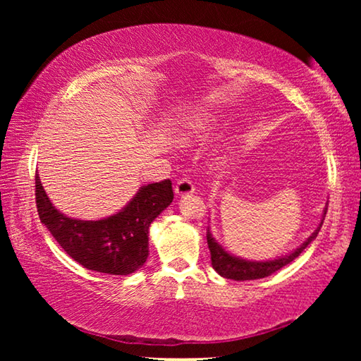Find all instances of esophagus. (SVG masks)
<instances>
[{"label": "esophagus", "instance_id": "1", "mask_svg": "<svg viewBox=\"0 0 361 361\" xmlns=\"http://www.w3.org/2000/svg\"><path fill=\"white\" fill-rule=\"evenodd\" d=\"M194 192V185L191 183V180H180L178 183L175 185V194L180 195V197H183V195H189Z\"/></svg>", "mask_w": 361, "mask_h": 361}]
</instances>
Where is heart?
I'll list each match as a JSON object with an SVG mask.
<instances>
[{"label": "heart", "mask_w": 361, "mask_h": 361, "mask_svg": "<svg viewBox=\"0 0 361 361\" xmlns=\"http://www.w3.org/2000/svg\"><path fill=\"white\" fill-rule=\"evenodd\" d=\"M202 124H204V121H200V119H192V121H189L188 124L185 126V135L186 137H189V135H192V133H195L197 130H200L202 129Z\"/></svg>", "instance_id": "heart-1"}]
</instances>
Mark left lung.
<instances>
[{"mask_svg":"<svg viewBox=\"0 0 361 361\" xmlns=\"http://www.w3.org/2000/svg\"><path fill=\"white\" fill-rule=\"evenodd\" d=\"M326 210H328V202L325 205V209H323L320 224L317 226V229L296 250H293V252L286 255L277 256V258L274 259H266V261L245 259V258H240V256L232 255L215 239V237H213L209 226V231H207V242H209V248L212 255V266L221 277L231 279V280H239V282H243V280H256V279L269 277L271 274L277 272L279 269H282L286 264H290L291 261H295L298 256L302 253V250L307 247L310 242L315 240V237L319 234V231L323 224V219H325Z\"/></svg>","mask_w":361,"mask_h":361,"instance_id":"8db88e82","label":"left lung"}]
</instances>
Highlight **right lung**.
I'll use <instances>...</instances> for the list:
<instances>
[{
	"label": "right lung",
	"mask_w": 361,
	"mask_h": 361,
	"mask_svg": "<svg viewBox=\"0 0 361 361\" xmlns=\"http://www.w3.org/2000/svg\"><path fill=\"white\" fill-rule=\"evenodd\" d=\"M170 180L140 186L121 210L106 218H70L54 207L36 175V207L41 223L66 255L89 271L129 276L142 267L149 255V226L172 204Z\"/></svg>",
	"instance_id": "1"
}]
</instances>
